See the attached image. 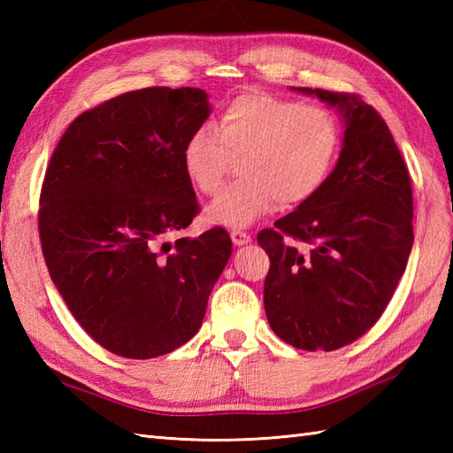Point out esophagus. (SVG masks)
Masks as SVG:
<instances>
[{
    "mask_svg": "<svg viewBox=\"0 0 453 453\" xmlns=\"http://www.w3.org/2000/svg\"><path fill=\"white\" fill-rule=\"evenodd\" d=\"M232 242L234 245H247L251 243V235H249L247 232H243V229H232Z\"/></svg>",
    "mask_w": 453,
    "mask_h": 453,
    "instance_id": "1",
    "label": "esophagus"
}]
</instances>
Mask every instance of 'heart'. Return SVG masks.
Here are the masks:
<instances>
[{"mask_svg":"<svg viewBox=\"0 0 453 453\" xmlns=\"http://www.w3.org/2000/svg\"><path fill=\"white\" fill-rule=\"evenodd\" d=\"M341 150V124L323 104L247 91L219 112L216 132L196 130L182 148V167L202 195H216L242 161L243 179L206 210L211 224L242 227L280 206L313 198Z\"/></svg>","mask_w":453,"mask_h":453,"instance_id":"b5f03b06","label":"heart"}]
</instances>
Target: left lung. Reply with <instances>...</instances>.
Instances as JSON below:
<instances>
[{
  "instance_id": "obj_1",
  "label": "left lung",
  "mask_w": 453,
  "mask_h": 453,
  "mask_svg": "<svg viewBox=\"0 0 453 453\" xmlns=\"http://www.w3.org/2000/svg\"><path fill=\"white\" fill-rule=\"evenodd\" d=\"M297 91L339 109L346 130L319 192L257 235L271 258L265 311L284 342L331 352L368 333L395 294L415 237L412 187L386 120L360 95Z\"/></svg>"
}]
</instances>
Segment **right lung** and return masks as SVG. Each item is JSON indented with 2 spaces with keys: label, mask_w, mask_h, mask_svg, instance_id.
<instances>
[{
  "label": "right lung",
  "mask_w": 453,
  "mask_h": 453,
  "mask_svg": "<svg viewBox=\"0 0 453 453\" xmlns=\"http://www.w3.org/2000/svg\"><path fill=\"white\" fill-rule=\"evenodd\" d=\"M208 114L196 88L122 93L81 112L46 167L38 235L48 273L81 329L124 358L190 341L232 255L224 227L165 242L200 211L182 148Z\"/></svg>",
  "instance_id": "1"
}]
</instances>
